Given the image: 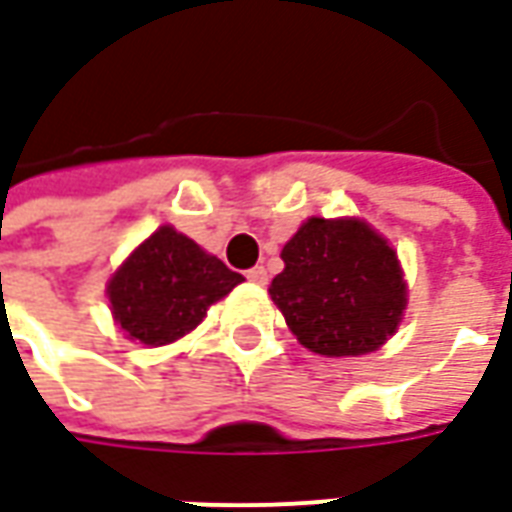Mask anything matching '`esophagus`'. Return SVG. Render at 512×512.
I'll return each mask as SVG.
<instances>
[{"label":"esophagus","instance_id":"1","mask_svg":"<svg viewBox=\"0 0 512 512\" xmlns=\"http://www.w3.org/2000/svg\"><path fill=\"white\" fill-rule=\"evenodd\" d=\"M246 279L252 282V285H266L268 282V271L263 266H255L246 271Z\"/></svg>","mask_w":512,"mask_h":512}]
</instances>
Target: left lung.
<instances>
[{
    "instance_id": "1",
    "label": "left lung",
    "mask_w": 512,
    "mask_h": 512,
    "mask_svg": "<svg viewBox=\"0 0 512 512\" xmlns=\"http://www.w3.org/2000/svg\"><path fill=\"white\" fill-rule=\"evenodd\" d=\"M282 260L268 293L312 354H370L397 332L406 279L395 249L367 222L312 216L282 246Z\"/></svg>"
}]
</instances>
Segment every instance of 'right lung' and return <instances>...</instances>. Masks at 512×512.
<instances>
[{
    "label": "right lung",
    "mask_w": 512,
    "mask_h": 512,
    "mask_svg": "<svg viewBox=\"0 0 512 512\" xmlns=\"http://www.w3.org/2000/svg\"><path fill=\"white\" fill-rule=\"evenodd\" d=\"M244 277L175 227H158L117 268L106 296L128 340L158 348L194 332L211 304Z\"/></svg>",
    "instance_id": "right-lung-1"
}]
</instances>
